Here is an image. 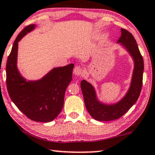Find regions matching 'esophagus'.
<instances>
[{
  "mask_svg": "<svg viewBox=\"0 0 155 155\" xmlns=\"http://www.w3.org/2000/svg\"><path fill=\"white\" fill-rule=\"evenodd\" d=\"M82 73H83V69H82L81 67L80 66H76L74 69V74L76 76H80L81 75Z\"/></svg>",
  "mask_w": 155,
  "mask_h": 155,
  "instance_id": "34e87169",
  "label": "esophagus"
}]
</instances>
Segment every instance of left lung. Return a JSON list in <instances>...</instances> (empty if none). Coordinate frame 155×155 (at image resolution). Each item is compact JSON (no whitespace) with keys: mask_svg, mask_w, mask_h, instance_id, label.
<instances>
[{"mask_svg":"<svg viewBox=\"0 0 155 155\" xmlns=\"http://www.w3.org/2000/svg\"><path fill=\"white\" fill-rule=\"evenodd\" d=\"M121 37L117 42L120 43L126 48L134 61L132 83L126 96L114 104H104L98 101L95 90L91 84L85 80L81 81V88L86 108L89 114L98 121H111L120 118L136 103L142 90L144 71L142 56L132 34L124 28H121Z\"/></svg>","mask_w":155,"mask_h":155,"instance_id":"obj_1","label":"left lung"}]
</instances>
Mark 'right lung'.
<instances>
[{
  "label": "right lung",
  "mask_w": 155,
  "mask_h": 155,
  "mask_svg": "<svg viewBox=\"0 0 155 155\" xmlns=\"http://www.w3.org/2000/svg\"><path fill=\"white\" fill-rule=\"evenodd\" d=\"M36 27H25L13 43L6 64V85L11 100L28 118L35 121L49 122L62 110L64 94L72 80L74 64L54 68L41 79L27 81L17 68L18 43Z\"/></svg>",
  "instance_id": "right-lung-1"
}]
</instances>
